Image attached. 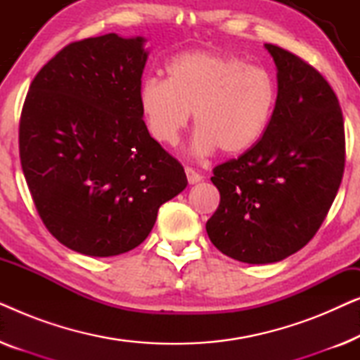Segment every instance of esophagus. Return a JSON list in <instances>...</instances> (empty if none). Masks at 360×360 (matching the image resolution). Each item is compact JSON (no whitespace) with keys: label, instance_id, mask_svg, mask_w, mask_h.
I'll use <instances>...</instances> for the list:
<instances>
[{"label":"esophagus","instance_id":"obj_1","mask_svg":"<svg viewBox=\"0 0 360 360\" xmlns=\"http://www.w3.org/2000/svg\"><path fill=\"white\" fill-rule=\"evenodd\" d=\"M185 174H186V179H188V184L190 185L198 184V181H201V179H203V176H201L195 169H191V167H186Z\"/></svg>","mask_w":360,"mask_h":360}]
</instances>
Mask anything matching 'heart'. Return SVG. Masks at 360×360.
<instances>
[{
	"mask_svg": "<svg viewBox=\"0 0 360 360\" xmlns=\"http://www.w3.org/2000/svg\"><path fill=\"white\" fill-rule=\"evenodd\" d=\"M167 80L147 78L139 108L149 134L164 146L179 144L193 111V152L243 154L259 144L272 121L278 88L267 68L243 57L184 52L167 63Z\"/></svg>",
	"mask_w": 360,
	"mask_h": 360,
	"instance_id": "heart-1",
	"label": "heart"
}]
</instances>
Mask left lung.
<instances>
[{
	"mask_svg": "<svg viewBox=\"0 0 360 360\" xmlns=\"http://www.w3.org/2000/svg\"><path fill=\"white\" fill-rule=\"evenodd\" d=\"M277 67V105L257 146L214 167L218 210L210 240L228 257L274 264L307 245L344 172V121L333 88L292 52L265 44Z\"/></svg>",
	"mask_w": 360,
	"mask_h": 360,
	"instance_id": "8db88e82",
	"label": "left lung"
}]
</instances>
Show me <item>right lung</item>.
Returning a JSON list of instances; mask_svg holds the SVG:
<instances>
[{
  "instance_id": "right-lung-1",
  "label": "right lung",
  "mask_w": 360,
  "mask_h": 360,
  "mask_svg": "<svg viewBox=\"0 0 360 360\" xmlns=\"http://www.w3.org/2000/svg\"><path fill=\"white\" fill-rule=\"evenodd\" d=\"M146 39L68 44L34 78L19 155L39 216L58 243L91 257L144 243L157 211L188 185L139 108Z\"/></svg>"
}]
</instances>
